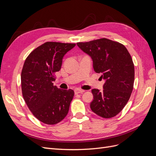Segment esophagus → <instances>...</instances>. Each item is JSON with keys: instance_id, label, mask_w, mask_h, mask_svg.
Segmentation results:
<instances>
[{"instance_id": "34e87169", "label": "esophagus", "mask_w": 156, "mask_h": 156, "mask_svg": "<svg viewBox=\"0 0 156 156\" xmlns=\"http://www.w3.org/2000/svg\"><path fill=\"white\" fill-rule=\"evenodd\" d=\"M75 94H81V93H83L84 92V90H82V89H79V88H76L75 89Z\"/></svg>"}]
</instances>
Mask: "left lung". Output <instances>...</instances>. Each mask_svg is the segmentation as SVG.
<instances>
[{"mask_svg": "<svg viewBox=\"0 0 156 156\" xmlns=\"http://www.w3.org/2000/svg\"><path fill=\"white\" fill-rule=\"evenodd\" d=\"M77 45L90 56L94 70L105 81L103 91L92 90L91 110L105 119L115 116L126 105L133 88L135 68L130 54L124 45L107 38Z\"/></svg>", "mask_w": 156, "mask_h": 156, "instance_id": "8db88e82", "label": "left lung"}]
</instances>
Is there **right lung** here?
<instances>
[{
    "instance_id": "obj_1",
    "label": "right lung",
    "mask_w": 156,
    "mask_h": 156,
    "mask_svg": "<svg viewBox=\"0 0 156 156\" xmlns=\"http://www.w3.org/2000/svg\"><path fill=\"white\" fill-rule=\"evenodd\" d=\"M75 46V44L46 42L25 61L21 75L23 96L33 115L44 124H57L68 113L74 92L59 89L53 81L64 55Z\"/></svg>"
}]
</instances>
